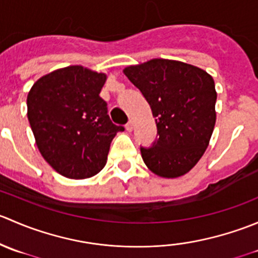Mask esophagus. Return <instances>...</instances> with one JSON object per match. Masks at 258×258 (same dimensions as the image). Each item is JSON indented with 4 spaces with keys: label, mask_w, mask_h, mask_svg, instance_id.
Returning a JSON list of instances; mask_svg holds the SVG:
<instances>
[{
    "label": "esophagus",
    "mask_w": 258,
    "mask_h": 258,
    "mask_svg": "<svg viewBox=\"0 0 258 258\" xmlns=\"http://www.w3.org/2000/svg\"><path fill=\"white\" fill-rule=\"evenodd\" d=\"M126 130H127V131H128V132H131L132 130H134V122H132V121H128V122H127V124H126Z\"/></svg>",
    "instance_id": "obj_1"
}]
</instances>
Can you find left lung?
Listing matches in <instances>:
<instances>
[{
	"mask_svg": "<svg viewBox=\"0 0 258 258\" xmlns=\"http://www.w3.org/2000/svg\"><path fill=\"white\" fill-rule=\"evenodd\" d=\"M123 72L141 91L157 124L158 139L140 147L146 166L166 178L187 173L206 151L215 127L213 79L199 67L163 58Z\"/></svg>",
	"mask_w": 258,
	"mask_h": 258,
	"instance_id": "1",
	"label": "left lung"
}]
</instances>
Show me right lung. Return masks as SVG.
<instances>
[{
  "label": "right lung",
  "instance_id": "add662e5",
  "mask_svg": "<svg viewBox=\"0 0 258 258\" xmlns=\"http://www.w3.org/2000/svg\"><path fill=\"white\" fill-rule=\"evenodd\" d=\"M105 74L70 66L41 77L27 96V117L41 155L59 175L87 178L106 165L117 126L100 96Z\"/></svg>",
  "mask_w": 258,
  "mask_h": 258
}]
</instances>
